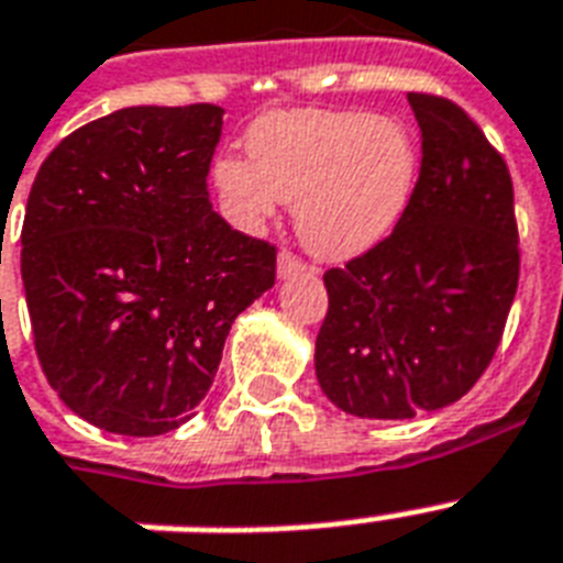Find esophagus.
I'll use <instances>...</instances> for the list:
<instances>
[{
  "label": "esophagus",
  "instance_id": "1",
  "mask_svg": "<svg viewBox=\"0 0 563 563\" xmlns=\"http://www.w3.org/2000/svg\"><path fill=\"white\" fill-rule=\"evenodd\" d=\"M303 272H307V265L300 263L295 254H289V251H283V254L277 256V277H280V280H289V277Z\"/></svg>",
  "mask_w": 563,
  "mask_h": 563
}]
</instances>
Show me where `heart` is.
Returning a JSON list of instances; mask_svg holds the SVG:
<instances>
[{"label":"heart","instance_id":"obj_1","mask_svg":"<svg viewBox=\"0 0 563 563\" xmlns=\"http://www.w3.org/2000/svg\"><path fill=\"white\" fill-rule=\"evenodd\" d=\"M212 189L233 228L256 233L295 203L300 242L344 263L379 245L418 180V140L402 119L365 110H286L247 131V161L212 163Z\"/></svg>","mask_w":563,"mask_h":563}]
</instances>
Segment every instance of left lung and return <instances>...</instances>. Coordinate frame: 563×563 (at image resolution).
<instances>
[{
    "mask_svg": "<svg viewBox=\"0 0 563 563\" xmlns=\"http://www.w3.org/2000/svg\"><path fill=\"white\" fill-rule=\"evenodd\" d=\"M423 161L391 236L324 274L321 391L347 415L406 420L471 391L515 303V189L459 104L409 92Z\"/></svg>",
    "mask_w": 563,
    "mask_h": 563,
    "instance_id": "obj_1",
    "label": "left lung"
}]
</instances>
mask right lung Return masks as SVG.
I'll return each mask as SVG.
<instances>
[{
  "instance_id": "1",
  "label": "right lung",
  "mask_w": 563,
  "mask_h": 563,
  "mask_svg": "<svg viewBox=\"0 0 563 563\" xmlns=\"http://www.w3.org/2000/svg\"><path fill=\"white\" fill-rule=\"evenodd\" d=\"M224 110L122 108L40 166L22 286L48 385L92 427L131 438L187 423L230 327L274 286V247L212 212Z\"/></svg>"
}]
</instances>
